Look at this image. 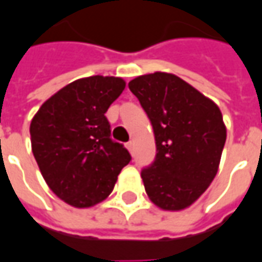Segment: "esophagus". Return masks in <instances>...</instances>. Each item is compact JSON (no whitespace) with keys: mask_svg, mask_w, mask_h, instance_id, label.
<instances>
[{"mask_svg":"<svg viewBox=\"0 0 262 262\" xmlns=\"http://www.w3.org/2000/svg\"><path fill=\"white\" fill-rule=\"evenodd\" d=\"M127 148H128V151H129V152L134 151V142H133V141L127 142Z\"/></svg>","mask_w":262,"mask_h":262,"instance_id":"1","label":"esophagus"}]
</instances>
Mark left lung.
Returning a JSON list of instances; mask_svg holds the SVG:
<instances>
[{"label": "left lung", "instance_id": "left-lung-1", "mask_svg": "<svg viewBox=\"0 0 262 262\" xmlns=\"http://www.w3.org/2000/svg\"><path fill=\"white\" fill-rule=\"evenodd\" d=\"M128 87L154 128L157 155L141 170L146 194L164 210H182L209 187L226 142L220 108L181 77L157 72Z\"/></svg>", "mask_w": 262, "mask_h": 262}]
</instances>
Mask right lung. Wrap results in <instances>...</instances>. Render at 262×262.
<instances>
[{
    "mask_svg": "<svg viewBox=\"0 0 262 262\" xmlns=\"http://www.w3.org/2000/svg\"><path fill=\"white\" fill-rule=\"evenodd\" d=\"M124 89L120 77L79 79L46 100L32 118L33 157L48 186L68 205L103 202L131 161L127 148L111 140L105 117Z\"/></svg>",
    "mask_w": 262,
    "mask_h": 262,
    "instance_id": "right-lung-1",
    "label": "right lung"
}]
</instances>
